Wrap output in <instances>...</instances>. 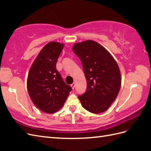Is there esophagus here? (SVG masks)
Returning <instances> with one entry per match:
<instances>
[{"mask_svg":"<svg viewBox=\"0 0 151 151\" xmlns=\"http://www.w3.org/2000/svg\"><path fill=\"white\" fill-rule=\"evenodd\" d=\"M71 87H72V88L74 89V88H75V87H76V83H73L72 84H71Z\"/></svg>","mask_w":151,"mask_h":151,"instance_id":"obj_1","label":"esophagus"}]
</instances>
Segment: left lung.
Returning a JSON list of instances; mask_svg holds the SVG:
<instances>
[{
    "label": "left lung",
    "mask_w": 151,
    "mask_h": 151,
    "mask_svg": "<svg viewBox=\"0 0 151 151\" xmlns=\"http://www.w3.org/2000/svg\"><path fill=\"white\" fill-rule=\"evenodd\" d=\"M73 52L82 62L87 89L78 96L84 108L93 113L104 112L115 101L121 87L120 68L106 49L93 40L76 43Z\"/></svg>",
    "instance_id": "1"
}]
</instances>
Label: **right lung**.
<instances>
[{"label": "right lung", "mask_w": 151, "mask_h": 151, "mask_svg": "<svg viewBox=\"0 0 151 151\" xmlns=\"http://www.w3.org/2000/svg\"><path fill=\"white\" fill-rule=\"evenodd\" d=\"M63 46L55 42L47 43L36 58L28 73L27 88L31 101L47 113L58 111L72 91L56 69Z\"/></svg>", "instance_id": "1"}]
</instances>
